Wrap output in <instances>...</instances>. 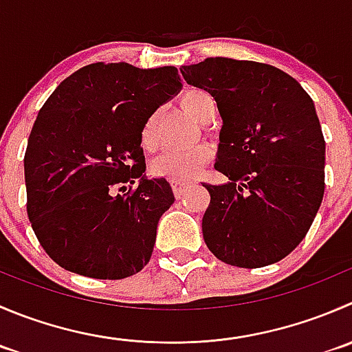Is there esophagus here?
Instances as JSON below:
<instances>
[{"instance_id": "esophagus-1", "label": "esophagus", "mask_w": 352, "mask_h": 352, "mask_svg": "<svg viewBox=\"0 0 352 352\" xmlns=\"http://www.w3.org/2000/svg\"><path fill=\"white\" fill-rule=\"evenodd\" d=\"M187 186H189V184H187V182H180V180H173V182H172L173 194H175L177 197H180L184 192H186Z\"/></svg>"}]
</instances>
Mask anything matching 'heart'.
Returning <instances> with one entry per match:
<instances>
[{"label":"heart","instance_id":"heart-1","mask_svg":"<svg viewBox=\"0 0 352 352\" xmlns=\"http://www.w3.org/2000/svg\"><path fill=\"white\" fill-rule=\"evenodd\" d=\"M180 107L186 113L196 122L204 124L208 118L210 108H214L213 98L203 89H187L179 98ZM156 127H158V118L156 115H149L144 120L141 129L142 144L146 148H151L156 142ZM211 160V149L206 144H197L187 149H166L162 155L156 156L153 162V173L158 177H165L168 180H190L197 177Z\"/></svg>","mask_w":352,"mask_h":352}]
</instances>
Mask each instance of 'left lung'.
Wrapping results in <instances>:
<instances>
[{
	"label": "left lung",
	"mask_w": 352,
	"mask_h": 352,
	"mask_svg": "<svg viewBox=\"0 0 352 352\" xmlns=\"http://www.w3.org/2000/svg\"><path fill=\"white\" fill-rule=\"evenodd\" d=\"M208 91L223 120L203 237L220 261L259 268L294 251L325 192V139L315 104L299 82L267 63L206 58L180 68Z\"/></svg>",
	"instance_id": "obj_1"
}]
</instances>
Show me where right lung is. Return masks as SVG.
Returning <instances> with one entry per match:
<instances>
[{
  "instance_id": "obj_1",
  "label": "right lung",
  "mask_w": 352,
  "mask_h": 352,
  "mask_svg": "<svg viewBox=\"0 0 352 352\" xmlns=\"http://www.w3.org/2000/svg\"><path fill=\"white\" fill-rule=\"evenodd\" d=\"M180 89L175 67L91 63L39 110L23 156L27 214L54 263L120 280L148 265L156 227L173 203L165 179H144L141 129Z\"/></svg>"
}]
</instances>
